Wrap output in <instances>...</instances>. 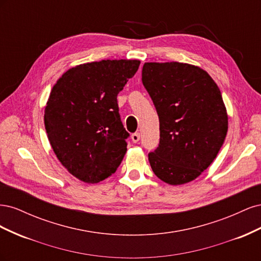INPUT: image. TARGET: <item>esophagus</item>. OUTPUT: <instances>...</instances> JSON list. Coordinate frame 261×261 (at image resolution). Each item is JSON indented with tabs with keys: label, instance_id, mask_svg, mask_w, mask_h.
Returning a JSON list of instances; mask_svg holds the SVG:
<instances>
[{
	"label": "esophagus",
	"instance_id": "34e87169",
	"mask_svg": "<svg viewBox=\"0 0 261 261\" xmlns=\"http://www.w3.org/2000/svg\"><path fill=\"white\" fill-rule=\"evenodd\" d=\"M139 139H140V134H139V133L133 134V135H132V140H133V143H138Z\"/></svg>",
	"mask_w": 261,
	"mask_h": 261
}]
</instances>
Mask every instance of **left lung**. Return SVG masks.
I'll use <instances>...</instances> for the list:
<instances>
[{
  "label": "left lung",
  "instance_id": "obj_1",
  "mask_svg": "<svg viewBox=\"0 0 261 261\" xmlns=\"http://www.w3.org/2000/svg\"><path fill=\"white\" fill-rule=\"evenodd\" d=\"M141 76L160 122V144L148 154L149 163L164 183H189L216 159L226 136L228 116L219 87L188 63L147 62Z\"/></svg>",
  "mask_w": 261,
  "mask_h": 261
}]
</instances>
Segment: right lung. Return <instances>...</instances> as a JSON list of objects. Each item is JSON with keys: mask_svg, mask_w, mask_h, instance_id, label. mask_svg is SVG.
Instances as JSON below:
<instances>
[{"mask_svg": "<svg viewBox=\"0 0 261 261\" xmlns=\"http://www.w3.org/2000/svg\"><path fill=\"white\" fill-rule=\"evenodd\" d=\"M139 60H102L67 69L53 86L44 109L50 145L70 174L96 184L114 174L127 150L117 94Z\"/></svg>", "mask_w": 261, "mask_h": 261, "instance_id": "1", "label": "right lung"}]
</instances>
